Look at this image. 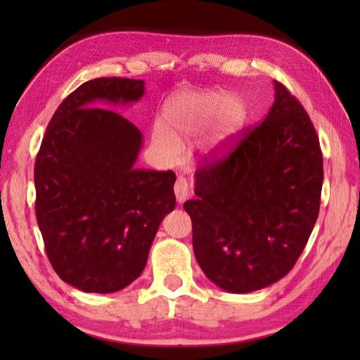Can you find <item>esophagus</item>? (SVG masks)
I'll return each instance as SVG.
<instances>
[{
  "label": "esophagus",
  "mask_w": 360,
  "mask_h": 360,
  "mask_svg": "<svg viewBox=\"0 0 360 360\" xmlns=\"http://www.w3.org/2000/svg\"><path fill=\"white\" fill-rule=\"evenodd\" d=\"M174 195L179 203L184 202V200L188 197V182L186 178H182V176H179L174 182Z\"/></svg>",
  "instance_id": "1"
}]
</instances>
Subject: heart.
I'll return each mask as SVG.
<instances>
[{
	"instance_id": "heart-1",
	"label": "heart",
	"mask_w": 360,
	"mask_h": 360,
	"mask_svg": "<svg viewBox=\"0 0 360 360\" xmlns=\"http://www.w3.org/2000/svg\"><path fill=\"white\" fill-rule=\"evenodd\" d=\"M212 117L210 144L222 146L233 138L246 117L243 101L236 96H221L217 92H188L168 101L163 125L154 131V143L163 155L173 158L179 152V141L203 129Z\"/></svg>"
}]
</instances>
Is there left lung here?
I'll return each instance as SVG.
<instances>
[{"mask_svg": "<svg viewBox=\"0 0 360 360\" xmlns=\"http://www.w3.org/2000/svg\"><path fill=\"white\" fill-rule=\"evenodd\" d=\"M322 152L314 125L275 81L262 124L231 138L195 172L193 252L212 283L233 294L264 289L294 268L319 214Z\"/></svg>", "mask_w": 360, "mask_h": 360, "instance_id": "obj_1", "label": "left lung"}]
</instances>
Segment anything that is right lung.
I'll list each match as a JSON object with an SVG mask.
<instances>
[{
	"label": "right lung",
	"mask_w": 360,
	"mask_h": 360,
	"mask_svg": "<svg viewBox=\"0 0 360 360\" xmlns=\"http://www.w3.org/2000/svg\"><path fill=\"white\" fill-rule=\"evenodd\" d=\"M144 81L98 77L70 94L49 122L34 163L36 219L57 275L111 294L141 275L158 225L174 210L176 174L136 168L143 133L112 109Z\"/></svg>",
	"instance_id": "1"
}]
</instances>
